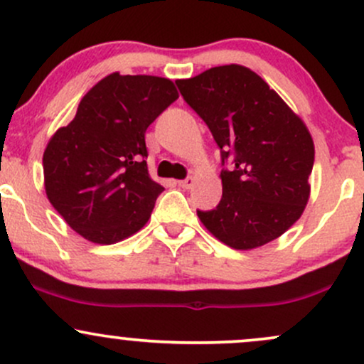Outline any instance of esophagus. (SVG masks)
Here are the masks:
<instances>
[{
	"mask_svg": "<svg viewBox=\"0 0 364 364\" xmlns=\"http://www.w3.org/2000/svg\"><path fill=\"white\" fill-rule=\"evenodd\" d=\"M193 183H195V178H193V176H188L186 179H179L178 186H179V188H185V190H188V188L193 186Z\"/></svg>",
	"mask_w": 364,
	"mask_h": 364,
	"instance_id": "34e87169",
	"label": "esophagus"
}]
</instances>
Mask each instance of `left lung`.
<instances>
[{"label":"left lung","mask_w":364,"mask_h":364,"mask_svg":"<svg viewBox=\"0 0 364 364\" xmlns=\"http://www.w3.org/2000/svg\"><path fill=\"white\" fill-rule=\"evenodd\" d=\"M220 147L223 198L196 215L220 243L253 250L282 236L310 200L315 145L304 121L243 65H224L176 80Z\"/></svg>","instance_id":"obj_1"}]
</instances>
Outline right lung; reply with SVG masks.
<instances>
[{
	"mask_svg": "<svg viewBox=\"0 0 364 364\" xmlns=\"http://www.w3.org/2000/svg\"><path fill=\"white\" fill-rule=\"evenodd\" d=\"M179 97L169 78L114 72L82 97L43 156L48 200L90 243L139 232L164 191L147 168L145 132Z\"/></svg>",
	"mask_w": 364,
	"mask_h": 364,
	"instance_id": "1",
	"label": "right lung"
}]
</instances>
